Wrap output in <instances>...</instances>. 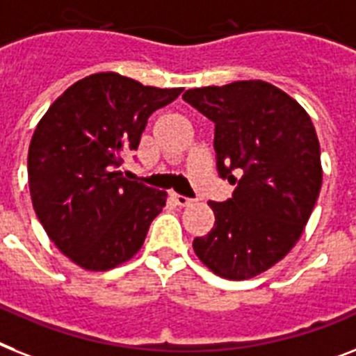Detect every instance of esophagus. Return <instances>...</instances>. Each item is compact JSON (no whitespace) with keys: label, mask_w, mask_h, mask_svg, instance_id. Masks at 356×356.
Instances as JSON below:
<instances>
[{"label":"esophagus","mask_w":356,"mask_h":356,"mask_svg":"<svg viewBox=\"0 0 356 356\" xmlns=\"http://www.w3.org/2000/svg\"><path fill=\"white\" fill-rule=\"evenodd\" d=\"M170 197H172V201L177 204V207H188V204L193 203L192 199L184 197V195H179V193H170Z\"/></svg>","instance_id":"34e87169"}]
</instances>
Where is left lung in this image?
<instances>
[{"label":"left lung","mask_w":356,"mask_h":356,"mask_svg":"<svg viewBox=\"0 0 356 356\" xmlns=\"http://www.w3.org/2000/svg\"><path fill=\"white\" fill-rule=\"evenodd\" d=\"M183 98L216 124L219 177L236 184L228 201L208 203L216 223L193 239V250L221 278H254L287 256L318 199L322 163L311 117L263 80L188 89Z\"/></svg>","instance_id":"1"}]
</instances>
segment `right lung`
<instances>
[{"label":"right lung","mask_w":356,"mask_h":356,"mask_svg":"<svg viewBox=\"0 0 356 356\" xmlns=\"http://www.w3.org/2000/svg\"><path fill=\"white\" fill-rule=\"evenodd\" d=\"M183 89L118 73L78 80L51 104L29 146V190L45 232L86 270H109L140 250L166 192L122 175L148 118Z\"/></svg>","instance_id":"1"}]
</instances>
